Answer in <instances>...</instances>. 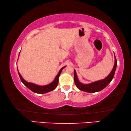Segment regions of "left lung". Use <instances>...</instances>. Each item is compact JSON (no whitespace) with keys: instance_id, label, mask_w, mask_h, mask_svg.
<instances>
[{"instance_id":"left-lung-1","label":"left lung","mask_w":131,"mask_h":131,"mask_svg":"<svg viewBox=\"0 0 131 131\" xmlns=\"http://www.w3.org/2000/svg\"><path fill=\"white\" fill-rule=\"evenodd\" d=\"M117 65V61L116 59V58L115 57V62H114V65L113 66V68L112 70V72L110 73V74L106 77L105 79L101 80H99L97 81L94 82V83H90V84H84L80 83L79 81V79L77 78L76 70H74V83L77 86V87L79 88L80 90L83 91L84 92H96L100 91L102 90L105 87L107 86V85L109 84L112 79H113L115 72H116V67Z\"/></svg>"}]
</instances>
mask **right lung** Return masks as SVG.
Listing matches in <instances>:
<instances>
[{
	"instance_id": "obj_1",
	"label": "right lung",
	"mask_w": 131,
	"mask_h": 131,
	"mask_svg": "<svg viewBox=\"0 0 131 131\" xmlns=\"http://www.w3.org/2000/svg\"><path fill=\"white\" fill-rule=\"evenodd\" d=\"M66 66L61 69L59 71L56 77H55L54 81L51 82V83H50L49 84H47V85H43V86L36 85V84L32 83H28V82L25 81V80L23 78V77H22V76L21 75V74L19 73L18 71V72L19 76L20 77V79L22 81V83H23L26 87H28L29 89L30 90L33 92L37 93V94H46V93H47L48 92H50L51 91L55 90V88L57 87L58 84V81H59V76H60V74L61 73L63 69Z\"/></svg>"
}]
</instances>
